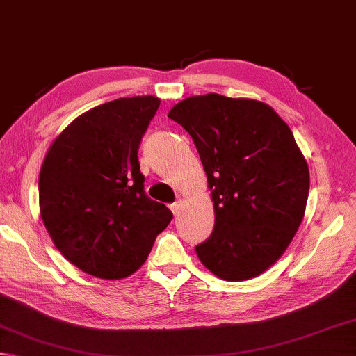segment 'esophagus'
Listing matches in <instances>:
<instances>
[{
    "label": "esophagus",
    "instance_id": "esophagus-1",
    "mask_svg": "<svg viewBox=\"0 0 356 356\" xmlns=\"http://www.w3.org/2000/svg\"><path fill=\"white\" fill-rule=\"evenodd\" d=\"M181 206H183V201H181V200H177L175 203L172 204V212H173V216H175V217H178V216H179V212H181Z\"/></svg>",
    "mask_w": 356,
    "mask_h": 356
}]
</instances>
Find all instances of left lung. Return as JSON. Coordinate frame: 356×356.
Returning <instances> with one entry per match:
<instances>
[{
	"label": "left lung",
	"mask_w": 356,
	"mask_h": 356,
	"mask_svg": "<svg viewBox=\"0 0 356 356\" xmlns=\"http://www.w3.org/2000/svg\"><path fill=\"white\" fill-rule=\"evenodd\" d=\"M192 136L212 189L216 225L195 246L207 270L246 280L282 256L304 218L305 158L271 106L221 95L187 97L169 111Z\"/></svg>",
	"instance_id": "obj_1"
}]
</instances>
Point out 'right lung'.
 I'll list each match as a JSON object with an SVG mask.
<instances>
[{"mask_svg":"<svg viewBox=\"0 0 356 356\" xmlns=\"http://www.w3.org/2000/svg\"><path fill=\"white\" fill-rule=\"evenodd\" d=\"M159 104L136 96L99 105L74 119L46 153L38 178L43 223L57 250L91 276H130L173 218L147 197L138 159Z\"/></svg>","mask_w":356,"mask_h":356,"instance_id":"right-lung-1","label":"right lung"}]
</instances>
